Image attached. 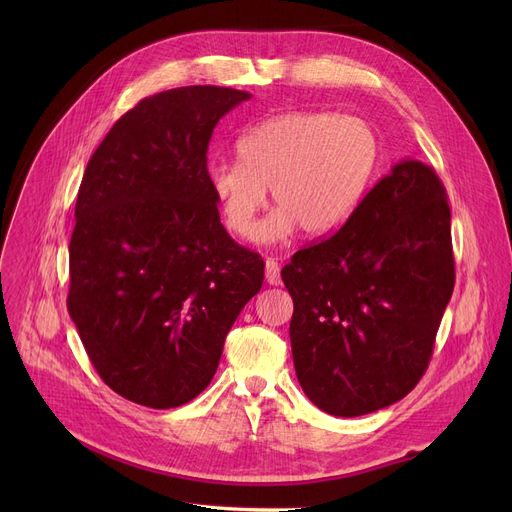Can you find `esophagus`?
Segmentation results:
<instances>
[{"label": "esophagus", "instance_id": "obj_1", "mask_svg": "<svg viewBox=\"0 0 512 512\" xmlns=\"http://www.w3.org/2000/svg\"><path fill=\"white\" fill-rule=\"evenodd\" d=\"M265 282L270 286H278L280 280V265L274 257H267L265 259Z\"/></svg>", "mask_w": 512, "mask_h": 512}]
</instances>
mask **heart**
<instances>
[{
  "label": "heart",
  "instance_id": "obj_1",
  "mask_svg": "<svg viewBox=\"0 0 512 512\" xmlns=\"http://www.w3.org/2000/svg\"><path fill=\"white\" fill-rule=\"evenodd\" d=\"M238 164L218 161L207 170L226 228L249 238L270 186L278 207L257 230L263 242L301 226L307 234L340 228L378 172L382 145L361 118L330 112H286L240 134Z\"/></svg>",
  "mask_w": 512,
  "mask_h": 512
}]
</instances>
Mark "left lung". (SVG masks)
Segmentation results:
<instances>
[{
	"label": "left lung",
	"mask_w": 512,
	"mask_h": 512,
	"mask_svg": "<svg viewBox=\"0 0 512 512\" xmlns=\"http://www.w3.org/2000/svg\"><path fill=\"white\" fill-rule=\"evenodd\" d=\"M282 280L294 369L315 407L359 417L405 398L454 288L444 184L402 159L332 236L292 255Z\"/></svg>",
	"instance_id": "1"
}]
</instances>
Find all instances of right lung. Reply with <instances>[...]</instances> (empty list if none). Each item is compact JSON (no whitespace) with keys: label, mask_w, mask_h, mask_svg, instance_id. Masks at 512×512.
<instances>
[{"label":"right lung","mask_w":512,"mask_h":512,"mask_svg":"<svg viewBox=\"0 0 512 512\" xmlns=\"http://www.w3.org/2000/svg\"><path fill=\"white\" fill-rule=\"evenodd\" d=\"M251 95L195 85L145 97L91 155L70 238L68 313L99 378L151 409L199 396L263 284L207 176L215 124Z\"/></svg>","instance_id":"add662e5"}]
</instances>
